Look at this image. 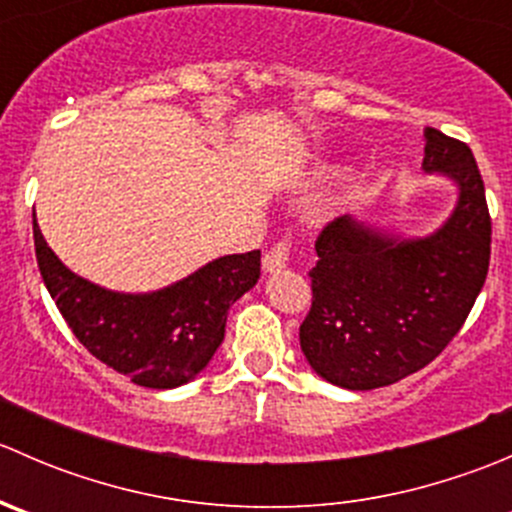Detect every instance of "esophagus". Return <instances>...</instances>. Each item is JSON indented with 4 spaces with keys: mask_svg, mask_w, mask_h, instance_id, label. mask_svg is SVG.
Returning <instances> with one entry per match:
<instances>
[{
    "mask_svg": "<svg viewBox=\"0 0 512 512\" xmlns=\"http://www.w3.org/2000/svg\"><path fill=\"white\" fill-rule=\"evenodd\" d=\"M289 252H292V242L289 240H280L277 245H272L270 252L265 255V270L267 272L285 270L289 262Z\"/></svg>",
    "mask_w": 512,
    "mask_h": 512,
    "instance_id": "34e87169",
    "label": "esophagus"
}]
</instances>
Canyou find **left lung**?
<instances>
[{
	"label": "left lung",
	"instance_id": "obj_1",
	"mask_svg": "<svg viewBox=\"0 0 512 512\" xmlns=\"http://www.w3.org/2000/svg\"><path fill=\"white\" fill-rule=\"evenodd\" d=\"M423 170L461 188L436 235L399 242L334 218L319 230L312 307L299 347L319 376L352 391L389 386L431 364L461 332L490 265L485 185L468 143L426 128Z\"/></svg>",
	"mask_w": 512,
	"mask_h": 512
}]
</instances>
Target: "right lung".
I'll use <instances>...</instances> for the list:
<instances>
[{
    "label": "right lung",
    "mask_w": 512,
    "mask_h": 512,
    "mask_svg": "<svg viewBox=\"0 0 512 512\" xmlns=\"http://www.w3.org/2000/svg\"><path fill=\"white\" fill-rule=\"evenodd\" d=\"M41 280L74 337L146 389L193 379L223 344L227 309L260 280V250L218 257L153 294H118L81 280L51 252L34 220Z\"/></svg>",
    "instance_id": "1"
}]
</instances>
